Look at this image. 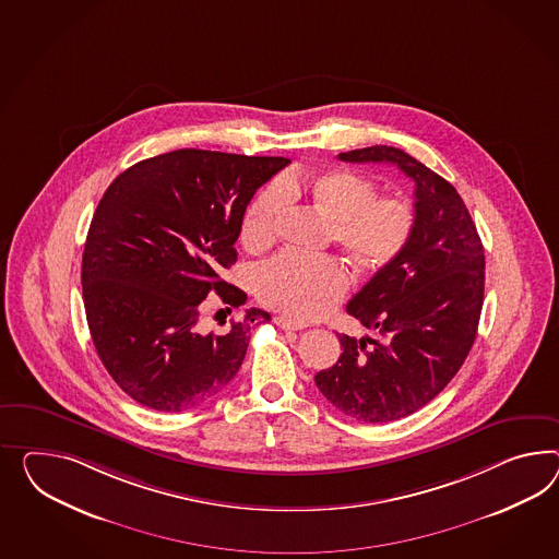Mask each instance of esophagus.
Here are the masks:
<instances>
[{
  "instance_id": "esophagus-1",
  "label": "esophagus",
  "mask_w": 559,
  "mask_h": 559,
  "mask_svg": "<svg viewBox=\"0 0 559 559\" xmlns=\"http://www.w3.org/2000/svg\"><path fill=\"white\" fill-rule=\"evenodd\" d=\"M275 324H277L280 329L284 330L306 329V324H304V322H296V320H292V318H287V316H277V318H275Z\"/></svg>"
}]
</instances>
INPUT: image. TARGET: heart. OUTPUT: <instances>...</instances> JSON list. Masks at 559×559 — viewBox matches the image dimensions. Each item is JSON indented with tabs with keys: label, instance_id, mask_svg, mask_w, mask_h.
<instances>
[{
	"label": "heart",
	"instance_id": "heart-1",
	"mask_svg": "<svg viewBox=\"0 0 559 559\" xmlns=\"http://www.w3.org/2000/svg\"><path fill=\"white\" fill-rule=\"evenodd\" d=\"M374 192L371 178L344 168L286 174L280 185L263 188L247 206L241 241L249 249L272 245L287 199H301L332 221V237L357 272H385L412 241L417 213L407 197ZM346 287L348 272L334 255L286 251L265 263L255 277L259 300L296 320L324 314L343 298Z\"/></svg>",
	"mask_w": 559,
	"mask_h": 559
}]
</instances>
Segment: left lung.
Here are the masks:
<instances>
[{
	"label": "left lung",
	"mask_w": 559,
	"mask_h": 559,
	"mask_svg": "<svg viewBox=\"0 0 559 559\" xmlns=\"http://www.w3.org/2000/svg\"><path fill=\"white\" fill-rule=\"evenodd\" d=\"M338 158L395 164L415 185L407 249L346 304L377 338L341 334L343 355L314 377L344 415L385 424L430 403L468 357L485 298V249L456 188L403 150L371 145Z\"/></svg>",
	"instance_id": "left-lung-1"
}]
</instances>
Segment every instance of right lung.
Listing matches in <instances>:
<instances>
[{
    "mask_svg": "<svg viewBox=\"0 0 559 559\" xmlns=\"http://www.w3.org/2000/svg\"><path fill=\"white\" fill-rule=\"evenodd\" d=\"M287 158L176 150L119 174L93 215L83 253L86 324L100 362L131 400L178 414L216 397L243 362L259 308L204 332L202 308L243 289L221 280L237 261L245 209Z\"/></svg>",
    "mask_w": 559,
    "mask_h": 559,
    "instance_id": "1",
    "label": "right lung"
}]
</instances>
